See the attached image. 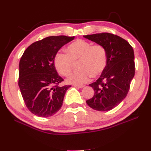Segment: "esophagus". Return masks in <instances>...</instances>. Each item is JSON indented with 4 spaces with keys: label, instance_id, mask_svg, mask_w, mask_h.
<instances>
[{
    "label": "esophagus",
    "instance_id": "1",
    "mask_svg": "<svg viewBox=\"0 0 151 151\" xmlns=\"http://www.w3.org/2000/svg\"><path fill=\"white\" fill-rule=\"evenodd\" d=\"M74 86H75L76 88H83L84 86V85H76V84H74Z\"/></svg>",
    "mask_w": 151,
    "mask_h": 151
}]
</instances>
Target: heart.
<instances>
[{"instance_id": "obj_1", "label": "heart", "mask_w": 151, "mask_h": 151, "mask_svg": "<svg viewBox=\"0 0 151 151\" xmlns=\"http://www.w3.org/2000/svg\"><path fill=\"white\" fill-rule=\"evenodd\" d=\"M67 53L59 51L55 55L54 63L57 71L67 76L72 73L75 63H78L77 72L68 78V83L81 85L90 78L99 76L105 69L108 63V53L103 45H92L84 40H76L68 45Z\"/></svg>"}]
</instances>
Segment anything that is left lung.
Returning a JSON list of instances; mask_svg holds the SVG:
<instances>
[{"mask_svg": "<svg viewBox=\"0 0 151 151\" xmlns=\"http://www.w3.org/2000/svg\"><path fill=\"white\" fill-rule=\"evenodd\" d=\"M84 37L103 45L108 53L106 68L96 81L89 84L94 95L86 103L95 110H111L126 97L135 75L133 47L122 37L108 32Z\"/></svg>", "mask_w": 151, "mask_h": 151, "instance_id": "left-lung-1", "label": "left lung"}]
</instances>
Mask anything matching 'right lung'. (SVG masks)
<instances>
[{"label":"right lung","instance_id":"1","mask_svg":"<svg viewBox=\"0 0 151 151\" xmlns=\"http://www.w3.org/2000/svg\"><path fill=\"white\" fill-rule=\"evenodd\" d=\"M75 36H49L27 48L19 64L18 86L27 108L32 114L47 117L56 114L63 105L70 85L59 86L63 78L57 73L54 59L60 48Z\"/></svg>","mask_w":151,"mask_h":151}]
</instances>
